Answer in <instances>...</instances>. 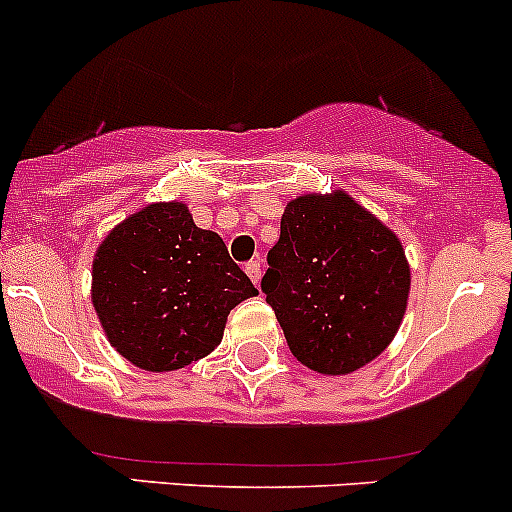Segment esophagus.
<instances>
[{
	"mask_svg": "<svg viewBox=\"0 0 512 512\" xmlns=\"http://www.w3.org/2000/svg\"><path fill=\"white\" fill-rule=\"evenodd\" d=\"M246 273H249L251 281H254L256 286H258V281H261V273H263V261H261V258H254V261L246 263Z\"/></svg>",
	"mask_w": 512,
	"mask_h": 512,
	"instance_id": "34e87169",
	"label": "esophagus"
}]
</instances>
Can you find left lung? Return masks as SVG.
Here are the masks:
<instances>
[{
	"label": "left lung",
	"mask_w": 512,
	"mask_h": 512,
	"mask_svg": "<svg viewBox=\"0 0 512 512\" xmlns=\"http://www.w3.org/2000/svg\"><path fill=\"white\" fill-rule=\"evenodd\" d=\"M409 286L402 241L340 189L288 202L261 278L291 352L320 374H350L382 355Z\"/></svg>",
	"instance_id": "8db88e82"
}]
</instances>
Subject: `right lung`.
Masks as SVG:
<instances>
[{
  "label": "right lung",
  "instance_id": "1",
  "mask_svg": "<svg viewBox=\"0 0 512 512\" xmlns=\"http://www.w3.org/2000/svg\"><path fill=\"white\" fill-rule=\"evenodd\" d=\"M258 295L219 234L182 202L147 204L120 221L93 258L91 298L110 345L147 372L207 357L229 310Z\"/></svg>",
  "mask_w": 512,
  "mask_h": 512
}]
</instances>
